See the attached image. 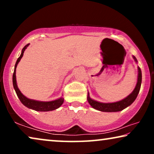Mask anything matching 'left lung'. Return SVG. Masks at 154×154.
<instances>
[{
    "label": "left lung",
    "mask_w": 154,
    "mask_h": 154,
    "mask_svg": "<svg viewBox=\"0 0 154 154\" xmlns=\"http://www.w3.org/2000/svg\"><path fill=\"white\" fill-rule=\"evenodd\" d=\"M133 58L135 60V62H137V59L135 58V57L133 56ZM141 83H142V71H141L140 67H138V79L136 87L133 90V92L129 96L124 99V100L114 103H107V104H106V103H100L90 98L89 94H88V101L89 102V104L91 105L92 107H93L95 109H97L99 111H105V112H116V111H120L124 109H125L128 106H130L135 100V99L138 95L139 92H140Z\"/></svg>",
    "instance_id": "obj_1"
}]
</instances>
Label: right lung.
<instances>
[{
  "mask_svg": "<svg viewBox=\"0 0 154 154\" xmlns=\"http://www.w3.org/2000/svg\"><path fill=\"white\" fill-rule=\"evenodd\" d=\"M29 45V44H27V45H25L24 48H23L22 50V54H21L20 57L17 59V60L16 62L15 66H14V70L13 75H12V83H13V86L14 90H15L17 95L19 99H20L21 102H22L24 106H26L29 109H33V110L38 111H49L54 110V109L59 108V107L63 104V102H64V98L62 97L58 99V100H57L51 101V102H38V101L32 100L23 95L22 92H20V90H19V88H17V85L16 67L17 66L19 62H20L21 59H22L23 54H24V50H26V48L28 47Z\"/></svg>",
  "mask_w": 154,
  "mask_h": 154,
  "instance_id": "add662e5",
  "label": "right lung"
}]
</instances>
